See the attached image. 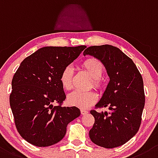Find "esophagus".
Returning <instances> with one entry per match:
<instances>
[{
  "instance_id": "esophagus-1",
  "label": "esophagus",
  "mask_w": 158,
  "mask_h": 158,
  "mask_svg": "<svg viewBox=\"0 0 158 158\" xmlns=\"http://www.w3.org/2000/svg\"><path fill=\"white\" fill-rule=\"evenodd\" d=\"M88 113V111L86 109H81V114L82 115H86Z\"/></svg>"
}]
</instances>
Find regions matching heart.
<instances>
[{
	"instance_id": "obj_1",
	"label": "heart",
	"mask_w": 158,
	"mask_h": 158,
	"mask_svg": "<svg viewBox=\"0 0 158 158\" xmlns=\"http://www.w3.org/2000/svg\"><path fill=\"white\" fill-rule=\"evenodd\" d=\"M82 67L93 78V86L96 88L102 86L101 76L104 72V68L101 61L92 58L86 60ZM73 68L72 66H67L62 71L60 76V82L64 89H70L73 86ZM97 101V94L94 91H82V90H74L71 92L67 97V102L72 106L79 108H88L93 105Z\"/></svg>"
}]
</instances>
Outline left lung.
Wrapping results in <instances>:
<instances>
[{"label":"left lung","mask_w":158,"mask_h":158,"mask_svg":"<svg viewBox=\"0 0 158 158\" xmlns=\"http://www.w3.org/2000/svg\"><path fill=\"white\" fill-rule=\"evenodd\" d=\"M83 55L99 60L110 79L95 106L107 107L109 112L90 111L95 121L89 131V138L104 148L122 146L135 135L141 124L145 106L143 77L133 60L113 45L90 46Z\"/></svg>","instance_id":"obj_1"}]
</instances>
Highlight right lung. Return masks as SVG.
I'll return each instance as SVG.
<instances>
[{
	"label": "right lung",
	"instance_id": "add662e5",
	"mask_svg": "<svg viewBox=\"0 0 158 158\" xmlns=\"http://www.w3.org/2000/svg\"><path fill=\"white\" fill-rule=\"evenodd\" d=\"M86 45L46 46L23 60L12 81L10 106L22 138L34 146H49L64 137L67 126L80 116L76 106L63 107L66 98L60 76ZM53 103L59 104L53 106Z\"/></svg>",
	"mask_w": 158,
	"mask_h": 158
}]
</instances>
